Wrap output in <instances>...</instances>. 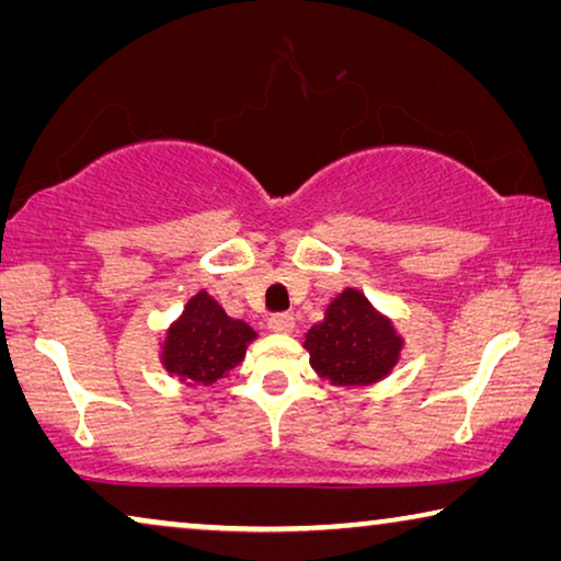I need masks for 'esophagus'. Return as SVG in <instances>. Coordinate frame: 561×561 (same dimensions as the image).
Segmentation results:
<instances>
[{
	"mask_svg": "<svg viewBox=\"0 0 561 561\" xmlns=\"http://www.w3.org/2000/svg\"><path fill=\"white\" fill-rule=\"evenodd\" d=\"M296 327V319L290 313H273L271 321H267V329L275 334H290Z\"/></svg>",
	"mask_w": 561,
	"mask_h": 561,
	"instance_id": "1",
	"label": "esophagus"
}]
</instances>
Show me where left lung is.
<instances>
[{"label":"left lung","instance_id":"obj_1","mask_svg":"<svg viewBox=\"0 0 561 561\" xmlns=\"http://www.w3.org/2000/svg\"><path fill=\"white\" fill-rule=\"evenodd\" d=\"M304 350L319 378L340 388H359L393 373L403 336L365 294L347 288L327 306L324 319L306 332Z\"/></svg>","mask_w":561,"mask_h":561}]
</instances>
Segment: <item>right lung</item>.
Masks as SVG:
<instances>
[{
	"mask_svg": "<svg viewBox=\"0 0 561 561\" xmlns=\"http://www.w3.org/2000/svg\"><path fill=\"white\" fill-rule=\"evenodd\" d=\"M257 334L240 319L227 317L225 309L198 290L183 306V313L165 329L160 344V365L186 386H217L237 365Z\"/></svg>",
	"mask_w": 561,
	"mask_h": 561,
	"instance_id": "obj_1",
	"label": "right lung"
}]
</instances>
